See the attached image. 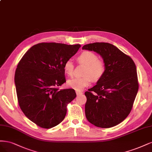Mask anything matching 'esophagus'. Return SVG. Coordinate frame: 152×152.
<instances>
[{"mask_svg": "<svg viewBox=\"0 0 152 152\" xmlns=\"http://www.w3.org/2000/svg\"><path fill=\"white\" fill-rule=\"evenodd\" d=\"M76 95H80L83 94V92L80 91H76Z\"/></svg>", "mask_w": 152, "mask_h": 152, "instance_id": "esophagus-1", "label": "esophagus"}]
</instances>
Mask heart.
I'll return each mask as SVG.
<instances>
[{
    "mask_svg": "<svg viewBox=\"0 0 152 152\" xmlns=\"http://www.w3.org/2000/svg\"><path fill=\"white\" fill-rule=\"evenodd\" d=\"M79 63L86 66L83 75L81 77H75L69 80L67 85L71 88L76 91H81L85 87L88 86L92 80L98 81L104 76L106 66L104 61L98 59L95 53L90 51H85L78 56ZM64 69L67 75L72 76L74 71V64L71 60H67L64 65Z\"/></svg>",
    "mask_w": 152,
    "mask_h": 152,
    "instance_id": "b5f03b06",
    "label": "heart"
}]
</instances>
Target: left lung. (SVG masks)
Returning a JSON list of instances; mask_svg holds the SVG:
<instances>
[{"instance_id": "obj_1", "label": "left lung", "mask_w": 152, "mask_h": 152, "mask_svg": "<svg viewBox=\"0 0 152 152\" xmlns=\"http://www.w3.org/2000/svg\"><path fill=\"white\" fill-rule=\"evenodd\" d=\"M82 48L99 54L106 66L96 85L85 93L86 119L99 128L115 126L129 114L138 91L135 64L129 56L109 43H89Z\"/></svg>"}]
</instances>
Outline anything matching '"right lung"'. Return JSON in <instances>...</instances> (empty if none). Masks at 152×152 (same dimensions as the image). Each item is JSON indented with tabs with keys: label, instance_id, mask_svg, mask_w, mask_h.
Instances as JSON below:
<instances>
[{
	"label": "right lung",
	"instance_id": "right-lung-1",
	"mask_svg": "<svg viewBox=\"0 0 152 152\" xmlns=\"http://www.w3.org/2000/svg\"><path fill=\"white\" fill-rule=\"evenodd\" d=\"M81 45L40 43L23 56L14 76L19 107L28 118L43 128L64 120L67 105L76 96L73 89L57 88L66 82L64 65Z\"/></svg>",
	"mask_w": 152,
	"mask_h": 152
}]
</instances>
